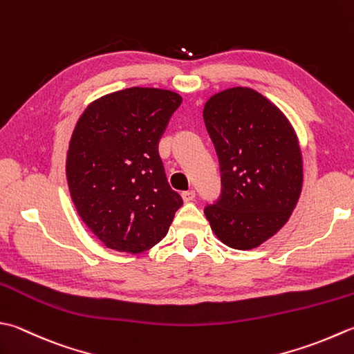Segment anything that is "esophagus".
<instances>
[{
	"instance_id": "esophagus-1",
	"label": "esophagus",
	"mask_w": 354,
	"mask_h": 354,
	"mask_svg": "<svg viewBox=\"0 0 354 354\" xmlns=\"http://www.w3.org/2000/svg\"><path fill=\"white\" fill-rule=\"evenodd\" d=\"M181 196H183V199H184V203H190V201L195 199L196 193L193 192V190H189V192H183V193H181Z\"/></svg>"
}]
</instances>
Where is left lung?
Instances as JSON below:
<instances>
[{"mask_svg":"<svg viewBox=\"0 0 354 354\" xmlns=\"http://www.w3.org/2000/svg\"><path fill=\"white\" fill-rule=\"evenodd\" d=\"M203 116L223 185L205 218L223 244L252 250L286 225L299 201V140L288 118L250 87L214 93Z\"/></svg>","mask_w":354,"mask_h":354,"instance_id":"obj_1","label":"left lung"}]
</instances>
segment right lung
Segmentation results:
<instances>
[{
	"label": "right lung",
	"instance_id": "right-lung-1",
	"mask_svg": "<svg viewBox=\"0 0 354 354\" xmlns=\"http://www.w3.org/2000/svg\"><path fill=\"white\" fill-rule=\"evenodd\" d=\"M181 102L171 90L130 87L90 102L76 122L68 192L82 223L112 250L138 254L156 245L183 205L158 153Z\"/></svg>",
	"mask_w": 354,
	"mask_h": 354
}]
</instances>
